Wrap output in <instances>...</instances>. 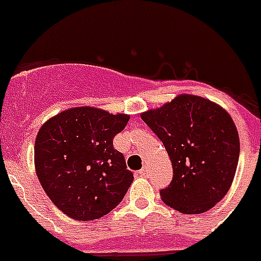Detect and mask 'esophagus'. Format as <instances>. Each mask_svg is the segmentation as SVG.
Listing matches in <instances>:
<instances>
[{"label": "esophagus", "mask_w": 261, "mask_h": 261, "mask_svg": "<svg viewBox=\"0 0 261 261\" xmlns=\"http://www.w3.org/2000/svg\"><path fill=\"white\" fill-rule=\"evenodd\" d=\"M140 174H141V175H146L147 174V167H146V166H145V167H142L141 170H140Z\"/></svg>", "instance_id": "1"}]
</instances>
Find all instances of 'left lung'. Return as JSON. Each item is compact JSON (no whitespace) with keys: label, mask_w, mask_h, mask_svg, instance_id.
Segmentation results:
<instances>
[{"label":"left lung","mask_w":261,"mask_h":261,"mask_svg":"<svg viewBox=\"0 0 261 261\" xmlns=\"http://www.w3.org/2000/svg\"><path fill=\"white\" fill-rule=\"evenodd\" d=\"M165 145L172 180L161 190L163 202L184 214H200L225 197L239 159L237 126L221 106L181 94L141 114Z\"/></svg>","instance_id":"1"}]
</instances>
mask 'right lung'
<instances>
[{
	"mask_svg": "<svg viewBox=\"0 0 261 261\" xmlns=\"http://www.w3.org/2000/svg\"><path fill=\"white\" fill-rule=\"evenodd\" d=\"M129 115L74 107L47 120L35 140V170L50 201L68 217L93 221L121 202L133 181L114 137Z\"/></svg>",
	"mask_w": 261,
	"mask_h": 261,
	"instance_id": "1",
	"label": "right lung"
}]
</instances>
